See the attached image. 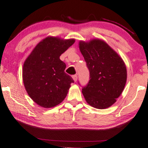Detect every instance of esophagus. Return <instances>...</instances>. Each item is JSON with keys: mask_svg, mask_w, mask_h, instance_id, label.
<instances>
[{"mask_svg": "<svg viewBox=\"0 0 148 148\" xmlns=\"http://www.w3.org/2000/svg\"><path fill=\"white\" fill-rule=\"evenodd\" d=\"M72 78H73V80L74 82H76L77 81V79H78V77H77V75H73L72 76Z\"/></svg>", "mask_w": 148, "mask_h": 148, "instance_id": "obj_1", "label": "esophagus"}]
</instances>
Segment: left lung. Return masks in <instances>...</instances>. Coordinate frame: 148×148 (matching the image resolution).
Masks as SVG:
<instances>
[{"mask_svg":"<svg viewBox=\"0 0 148 148\" xmlns=\"http://www.w3.org/2000/svg\"><path fill=\"white\" fill-rule=\"evenodd\" d=\"M79 48L90 72V80L82 88L86 101L91 106L105 109L121 95L127 80L122 58L104 41H80Z\"/></svg>","mask_w":148,"mask_h":148,"instance_id":"obj_1","label":"left lung"}]
</instances>
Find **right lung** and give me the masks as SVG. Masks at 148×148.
I'll use <instances>...</instances> for the list:
<instances>
[{"instance_id": "add662e5", "label": "right lung", "mask_w": 148, "mask_h": 148, "mask_svg": "<svg viewBox=\"0 0 148 148\" xmlns=\"http://www.w3.org/2000/svg\"><path fill=\"white\" fill-rule=\"evenodd\" d=\"M74 39L48 36L36 46L23 65V79L27 93L41 107L58 105L67 96L72 77L64 72L60 55L74 43Z\"/></svg>"}]
</instances>
